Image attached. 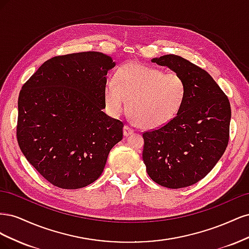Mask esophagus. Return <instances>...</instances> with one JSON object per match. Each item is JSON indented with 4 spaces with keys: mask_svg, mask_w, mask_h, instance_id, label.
I'll use <instances>...</instances> for the list:
<instances>
[{
    "mask_svg": "<svg viewBox=\"0 0 249 249\" xmlns=\"http://www.w3.org/2000/svg\"><path fill=\"white\" fill-rule=\"evenodd\" d=\"M134 133V129L132 126H130V125H127V124H125L124 126V136H130V135H132Z\"/></svg>",
    "mask_w": 249,
    "mask_h": 249,
    "instance_id": "esophagus-1",
    "label": "esophagus"
}]
</instances>
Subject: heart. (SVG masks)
Listing matches in <instances>:
<instances>
[{"label": "heart", "instance_id": "obj_1", "mask_svg": "<svg viewBox=\"0 0 249 249\" xmlns=\"http://www.w3.org/2000/svg\"><path fill=\"white\" fill-rule=\"evenodd\" d=\"M185 79L175 71L139 63H126L116 71L114 83L104 89V101L112 115L127 110L134 122L145 129H158L175 118L186 100Z\"/></svg>", "mask_w": 249, "mask_h": 249}]
</instances>
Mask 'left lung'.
Segmentation results:
<instances>
[{
  "mask_svg": "<svg viewBox=\"0 0 249 249\" xmlns=\"http://www.w3.org/2000/svg\"><path fill=\"white\" fill-rule=\"evenodd\" d=\"M152 62L179 73L187 84L178 115L167 124L143 133L142 159L149 178L178 189L205 178L222 157L230 138L231 105L214 79L188 60L165 55Z\"/></svg>",
  "mask_w": 249,
  "mask_h": 249,
  "instance_id": "8db88e82",
  "label": "left lung"
}]
</instances>
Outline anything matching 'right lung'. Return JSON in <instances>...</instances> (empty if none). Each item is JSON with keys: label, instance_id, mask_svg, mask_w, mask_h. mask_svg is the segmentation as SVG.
Listing matches in <instances>:
<instances>
[{"label": "right lung", "instance_id": "add662e5", "mask_svg": "<svg viewBox=\"0 0 249 249\" xmlns=\"http://www.w3.org/2000/svg\"><path fill=\"white\" fill-rule=\"evenodd\" d=\"M115 63L100 52L53 57L18 96L17 137L29 163L48 182L79 189L100 178L124 124L103 112L107 72Z\"/></svg>", "mask_w": 249, "mask_h": 249}]
</instances>
